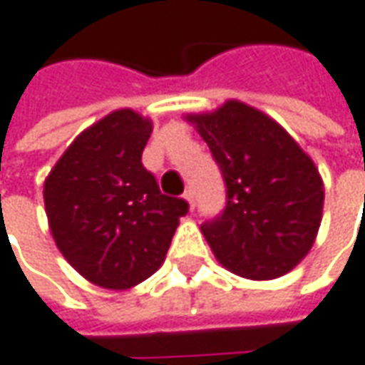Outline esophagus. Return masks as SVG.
<instances>
[{
  "label": "esophagus",
  "instance_id": "obj_1",
  "mask_svg": "<svg viewBox=\"0 0 365 365\" xmlns=\"http://www.w3.org/2000/svg\"><path fill=\"white\" fill-rule=\"evenodd\" d=\"M183 200H185V202H187V204H190V210H194V190H187V192H185V194H183Z\"/></svg>",
  "mask_w": 365,
  "mask_h": 365
}]
</instances>
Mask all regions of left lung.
Here are the masks:
<instances>
[{
    "mask_svg": "<svg viewBox=\"0 0 365 365\" xmlns=\"http://www.w3.org/2000/svg\"><path fill=\"white\" fill-rule=\"evenodd\" d=\"M226 183V207L202 224L216 258L252 281L283 277L311 250L323 214L315 163L274 119L240 101L187 115Z\"/></svg>",
    "mask_w": 365,
    "mask_h": 365,
    "instance_id": "obj_1",
    "label": "left lung"
}]
</instances>
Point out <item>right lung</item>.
I'll use <instances>...</instances> for the list:
<instances>
[{"label": "right lung", "mask_w": 365, "mask_h": 365, "mask_svg": "<svg viewBox=\"0 0 365 365\" xmlns=\"http://www.w3.org/2000/svg\"><path fill=\"white\" fill-rule=\"evenodd\" d=\"M151 120L120 108L82 131L44 182L58 250L91 283L131 289L165 260L187 202L159 192L141 163Z\"/></svg>", "instance_id": "right-lung-1"}]
</instances>
